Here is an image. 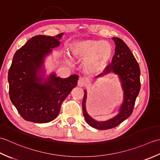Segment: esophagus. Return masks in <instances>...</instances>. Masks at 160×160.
<instances>
[{"label": "esophagus", "instance_id": "34e87169", "mask_svg": "<svg viewBox=\"0 0 160 160\" xmlns=\"http://www.w3.org/2000/svg\"><path fill=\"white\" fill-rule=\"evenodd\" d=\"M87 84V81L85 79H84L82 78H80L79 80L78 81V86H79L80 87H84Z\"/></svg>", "mask_w": 160, "mask_h": 160}]
</instances>
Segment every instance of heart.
Segmentation results:
<instances>
[{"instance_id":"heart-1","label":"heart","mask_w":160,"mask_h":160,"mask_svg":"<svg viewBox=\"0 0 160 160\" xmlns=\"http://www.w3.org/2000/svg\"><path fill=\"white\" fill-rule=\"evenodd\" d=\"M73 56L84 61V69L89 74H98L104 70L113 56L110 43L101 40H82L70 45Z\"/></svg>"}]
</instances>
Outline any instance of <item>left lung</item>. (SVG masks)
<instances>
[{
	"mask_svg": "<svg viewBox=\"0 0 160 160\" xmlns=\"http://www.w3.org/2000/svg\"><path fill=\"white\" fill-rule=\"evenodd\" d=\"M115 44V55L103 73L98 77L110 72L119 75L124 90V101L120 108V113L115 118L106 122H98L91 118L86 111L87 92L84 91L82 101V111L84 118L91 127L99 130H107L116 127L132 114L135 100L140 90V69L133 54L122 39L113 38Z\"/></svg>",
	"mask_w": 160,
	"mask_h": 160,
	"instance_id": "8db88e82",
	"label": "left lung"
}]
</instances>
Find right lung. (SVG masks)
Instances as JSON below:
<instances>
[{
	"label": "right lung",
	"mask_w": 160,
	"mask_h": 160,
	"mask_svg": "<svg viewBox=\"0 0 160 160\" xmlns=\"http://www.w3.org/2000/svg\"><path fill=\"white\" fill-rule=\"evenodd\" d=\"M62 34L33 37L13 57L8 72L9 98L27 121L47 123L54 120L62 102L77 85L78 75L62 79L52 73L43 83L37 77L44 58L60 45Z\"/></svg>",
	"instance_id": "obj_1"
}]
</instances>
